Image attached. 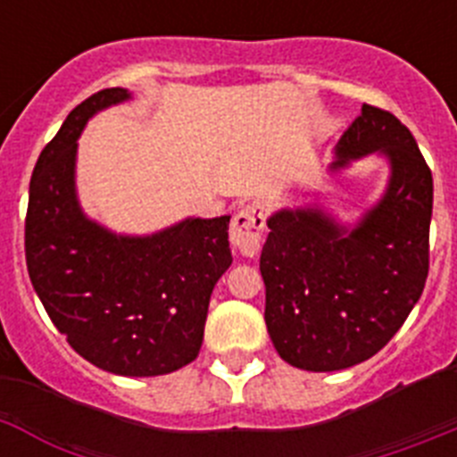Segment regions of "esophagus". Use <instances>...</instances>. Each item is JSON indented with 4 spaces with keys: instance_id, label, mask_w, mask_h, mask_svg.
I'll use <instances>...</instances> for the list:
<instances>
[{
    "instance_id": "34e87169",
    "label": "esophagus",
    "mask_w": 457,
    "mask_h": 457,
    "mask_svg": "<svg viewBox=\"0 0 457 457\" xmlns=\"http://www.w3.org/2000/svg\"><path fill=\"white\" fill-rule=\"evenodd\" d=\"M265 231V212L258 204H249L231 221V242L242 256H256Z\"/></svg>"
}]
</instances>
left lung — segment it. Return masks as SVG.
Instances as JSON below:
<instances>
[{
  "label": "left lung",
  "mask_w": 457,
  "mask_h": 457,
  "mask_svg": "<svg viewBox=\"0 0 457 457\" xmlns=\"http://www.w3.org/2000/svg\"><path fill=\"white\" fill-rule=\"evenodd\" d=\"M334 153L332 171L370 153L386 157L382 199L353 228L320 208L278 210L261 252L274 348L316 373L350 369L385 348L421 297L430 253L433 173L405 125L364 104Z\"/></svg>",
  "instance_id": "left-lung-1"
}]
</instances>
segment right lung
<instances>
[{
  "label": "right lung",
  "mask_w": 457,
  "mask_h": 457,
  "mask_svg": "<svg viewBox=\"0 0 457 457\" xmlns=\"http://www.w3.org/2000/svg\"><path fill=\"white\" fill-rule=\"evenodd\" d=\"M130 98L103 88L72 109L29 183L24 253L36 295L71 348L128 378L196 359L212 288L233 263L231 217H187L153 236H116L79 208L78 137L100 109Z\"/></svg>",
  "instance_id": "1"
}]
</instances>
